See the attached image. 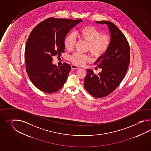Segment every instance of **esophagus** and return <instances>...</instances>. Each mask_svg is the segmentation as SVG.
<instances>
[{"label": "esophagus", "mask_w": 151, "mask_h": 151, "mask_svg": "<svg viewBox=\"0 0 151 151\" xmlns=\"http://www.w3.org/2000/svg\"><path fill=\"white\" fill-rule=\"evenodd\" d=\"M71 68H72V69H73V70H77V69L80 68L79 67L77 66H76V65H71Z\"/></svg>", "instance_id": "obj_1"}]
</instances>
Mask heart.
Returning <instances> with one entry per match:
<instances>
[{"mask_svg":"<svg viewBox=\"0 0 151 151\" xmlns=\"http://www.w3.org/2000/svg\"><path fill=\"white\" fill-rule=\"evenodd\" d=\"M79 38L87 43V50L96 57H100L106 52L111 44L109 36L102 35V33L92 26H87L77 31ZM76 39L73 33H70L65 37L64 45L65 48L70 51L74 48ZM90 58L86 55L75 53L70 57V60L75 65L83 66Z\"/></svg>","mask_w":151,"mask_h":151,"instance_id":"1","label":"heart"}]
</instances>
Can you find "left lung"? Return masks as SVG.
<instances>
[{"instance_id":"1","label":"left lung","mask_w":151,"mask_h":151,"mask_svg":"<svg viewBox=\"0 0 151 151\" xmlns=\"http://www.w3.org/2000/svg\"><path fill=\"white\" fill-rule=\"evenodd\" d=\"M95 22L108 26L111 44L94 63L102 71L95 74L92 70L87 69L84 87L91 95L101 98L112 93L124 79L130 61V48L125 36L114 24L105 20Z\"/></svg>"}]
</instances>
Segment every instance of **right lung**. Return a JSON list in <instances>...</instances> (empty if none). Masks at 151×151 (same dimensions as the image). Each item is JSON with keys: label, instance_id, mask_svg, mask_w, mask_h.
I'll use <instances>...</instances> for the list:
<instances>
[{"label": "right lung", "instance_id": "right-lung-1", "mask_svg": "<svg viewBox=\"0 0 151 151\" xmlns=\"http://www.w3.org/2000/svg\"><path fill=\"white\" fill-rule=\"evenodd\" d=\"M83 20L49 18L33 29L25 50L26 70L32 83L45 93H55L63 86L71 71L64 63L53 64V57L65 51L64 40L68 32Z\"/></svg>", "mask_w": 151, "mask_h": 151}]
</instances>
